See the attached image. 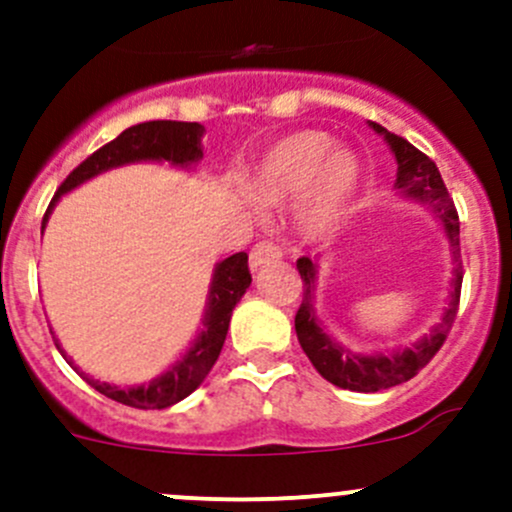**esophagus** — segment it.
<instances>
[{
    "label": "esophagus",
    "instance_id": "34e87169",
    "mask_svg": "<svg viewBox=\"0 0 512 512\" xmlns=\"http://www.w3.org/2000/svg\"><path fill=\"white\" fill-rule=\"evenodd\" d=\"M280 257H282V250L275 245V242H267V240L257 242V245L250 250V270L252 272L260 270L262 265L280 260Z\"/></svg>",
    "mask_w": 512,
    "mask_h": 512
}]
</instances>
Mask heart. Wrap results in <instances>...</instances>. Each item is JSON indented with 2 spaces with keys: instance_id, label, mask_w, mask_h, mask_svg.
<instances>
[{
  "instance_id": "b5f03b06",
  "label": "heart",
  "mask_w": 512,
  "mask_h": 512,
  "mask_svg": "<svg viewBox=\"0 0 512 512\" xmlns=\"http://www.w3.org/2000/svg\"><path fill=\"white\" fill-rule=\"evenodd\" d=\"M361 180V163L349 148L334 146L324 131H294L277 138L247 175V193L262 208L297 198L299 235H329L347 213Z\"/></svg>"
}]
</instances>
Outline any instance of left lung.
Returning <instances> with one entry per match:
<instances>
[{
  "label": "left lung",
  "mask_w": 512,
  "mask_h": 512,
  "mask_svg": "<svg viewBox=\"0 0 512 512\" xmlns=\"http://www.w3.org/2000/svg\"><path fill=\"white\" fill-rule=\"evenodd\" d=\"M369 126L374 128L379 136H384L391 153H394L396 165H399L394 188L399 190L404 198L416 200L423 208H428V213L441 223L443 232H446L453 257V280L451 294H448V304L443 307L441 319L428 329V334H423V337L411 344V347L394 349V352L389 354H361L342 347L337 339H332L324 332L322 322H319L317 317V307H314V299H317L314 292H317L319 265L317 260L312 262L309 257H299L297 270L304 282L302 304H299L297 317H294V329H297L299 344H302L304 354L309 356L314 369H317L329 384L339 386V389L361 391V394H374V391L391 389V386H399L404 384V381L414 379L418 371L436 356L438 349L446 342L448 332H451L453 319H456L463 282L461 247H458L461 245V242H458L461 225H458V213L456 208H453V200L451 195H448L446 185H443V178L441 173H438L436 163L428 156H423V153L411 146L409 141L386 131L379 123L369 121Z\"/></svg>",
  "instance_id": "1"
}]
</instances>
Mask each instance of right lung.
<instances>
[{
	"label": "right lung",
	"mask_w": 512,
	"mask_h": 512,
	"mask_svg": "<svg viewBox=\"0 0 512 512\" xmlns=\"http://www.w3.org/2000/svg\"><path fill=\"white\" fill-rule=\"evenodd\" d=\"M203 133L205 128L200 123L185 121H146L126 128L121 136L113 138L103 148H98L79 168L71 170L69 178L59 185L54 200L49 203L41 227L49 223L51 210L59 203L61 195L71 193L74 188L84 185L86 180L96 178V175L106 173V170L121 168V165L128 163H143V160H156V163L165 160V163L175 165V168H193L198 160H203V143H200L203 141ZM250 282L252 277L250 270H247V252H235V255L218 262L213 270V280H210L208 302H205L203 329L193 339L188 352L180 356L175 364H170L163 374L148 381V384L116 386L108 384V381H98L94 376L84 374L71 361V356H66L56 337L54 344L64 354V359L69 361L71 369H76V374L86 384L94 386L98 394L108 396V399L118 401V404L131 406V409H168V406L178 404L185 396L193 394L203 384L205 376L210 374L225 344L232 309L240 302L242 294L247 292Z\"/></svg>",
	"instance_id": "1"
}]
</instances>
